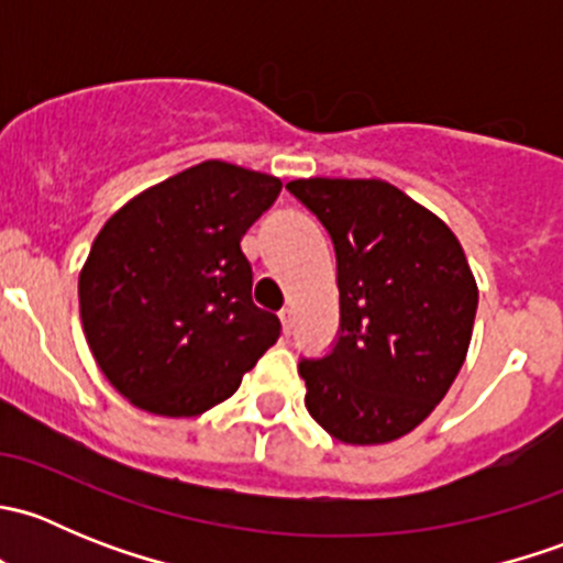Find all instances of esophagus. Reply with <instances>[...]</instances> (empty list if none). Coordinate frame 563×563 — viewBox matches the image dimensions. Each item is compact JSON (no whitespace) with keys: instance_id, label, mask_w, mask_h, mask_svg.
<instances>
[{"instance_id":"34e87169","label":"esophagus","mask_w":563,"mask_h":563,"mask_svg":"<svg viewBox=\"0 0 563 563\" xmlns=\"http://www.w3.org/2000/svg\"><path fill=\"white\" fill-rule=\"evenodd\" d=\"M280 321H283V332L291 334V329H294V310L291 308L280 310Z\"/></svg>"}]
</instances>
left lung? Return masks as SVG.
Here are the masks:
<instances>
[{
	"label": "left lung",
	"instance_id": "left-lung-1",
	"mask_svg": "<svg viewBox=\"0 0 563 563\" xmlns=\"http://www.w3.org/2000/svg\"><path fill=\"white\" fill-rule=\"evenodd\" d=\"M338 255L340 338L299 362L332 439L389 444L444 400L468 354L476 280L450 225L384 179L288 181Z\"/></svg>",
	"mask_w": 563,
	"mask_h": 563
}]
</instances>
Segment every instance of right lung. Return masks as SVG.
<instances>
[{
	"label": "right lung",
	"instance_id": "obj_1",
	"mask_svg": "<svg viewBox=\"0 0 563 563\" xmlns=\"http://www.w3.org/2000/svg\"><path fill=\"white\" fill-rule=\"evenodd\" d=\"M277 176L203 161L130 198L78 275L81 323L111 387L141 411L198 417L240 389L280 318L253 305L242 236Z\"/></svg>",
	"mask_w": 563,
	"mask_h": 563
}]
</instances>
